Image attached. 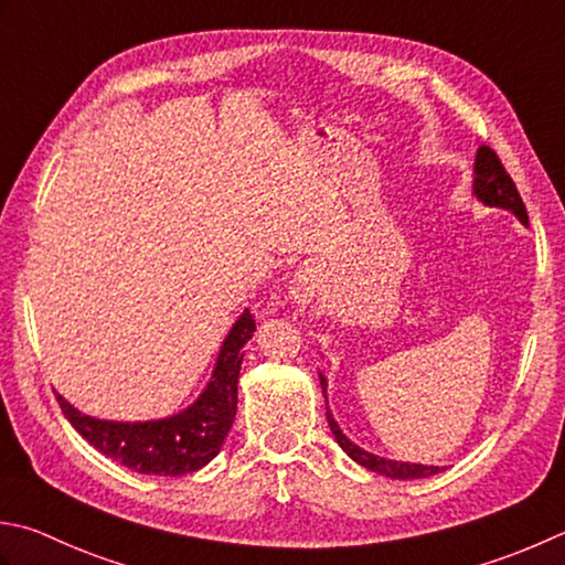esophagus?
Returning <instances> with one entry per match:
<instances>
[{
	"instance_id": "esophagus-1",
	"label": "esophagus",
	"mask_w": 565,
	"mask_h": 565,
	"mask_svg": "<svg viewBox=\"0 0 565 565\" xmlns=\"http://www.w3.org/2000/svg\"><path fill=\"white\" fill-rule=\"evenodd\" d=\"M320 289V267L313 262H306L296 269L289 284V296L296 303H311Z\"/></svg>"
}]
</instances>
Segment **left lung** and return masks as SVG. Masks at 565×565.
<instances>
[{
    "instance_id": "1",
    "label": "left lung",
    "mask_w": 565,
    "mask_h": 565,
    "mask_svg": "<svg viewBox=\"0 0 565 565\" xmlns=\"http://www.w3.org/2000/svg\"><path fill=\"white\" fill-rule=\"evenodd\" d=\"M472 191L484 205L512 210V213L522 220V223H526L529 220L526 205L522 201V195H519V191H516V183L512 181V175L507 173L504 163L490 147L478 149V159H475ZM320 390H323V394H326L323 374H320ZM326 416H328V426H330V430H333V436L338 440V446L345 450L352 460L360 462L362 468L380 472V475H384V478H392V480H418V478H428V475L440 472V468H436V466H416V462H399V460H386L380 456H372V452L362 450L360 446L352 444L345 434H342L340 426L335 424L333 414L328 412V406H326Z\"/></svg>"
}]
</instances>
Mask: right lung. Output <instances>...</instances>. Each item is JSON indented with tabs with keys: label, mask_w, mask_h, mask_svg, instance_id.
Masks as SVG:
<instances>
[{
	"label": "right lung",
	"mask_w": 565,
	"mask_h": 565,
	"mask_svg": "<svg viewBox=\"0 0 565 565\" xmlns=\"http://www.w3.org/2000/svg\"><path fill=\"white\" fill-rule=\"evenodd\" d=\"M254 328L257 326H254L252 313H242L223 342L213 380L205 386L201 399L179 416L147 424L99 422V418L77 412L61 394H55V399H58L65 418L87 444L129 470L163 475V478L195 472L217 456L232 422H235L237 377L242 358H245L242 348L249 342Z\"/></svg>",
	"instance_id": "1"
}]
</instances>
